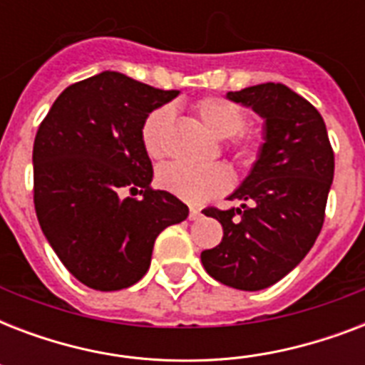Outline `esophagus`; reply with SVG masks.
<instances>
[{
  "label": "esophagus",
  "mask_w": 365,
  "mask_h": 365,
  "mask_svg": "<svg viewBox=\"0 0 365 365\" xmlns=\"http://www.w3.org/2000/svg\"><path fill=\"white\" fill-rule=\"evenodd\" d=\"M202 216V214H200V210L199 208H195V206H191V210H189V220H199V217Z\"/></svg>",
  "instance_id": "obj_1"
}]
</instances>
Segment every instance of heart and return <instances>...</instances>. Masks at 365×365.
<instances>
[{
    "mask_svg": "<svg viewBox=\"0 0 365 365\" xmlns=\"http://www.w3.org/2000/svg\"><path fill=\"white\" fill-rule=\"evenodd\" d=\"M191 110L212 136L220 140L231 138L229 149L237 163L248 166L257 159L263 145V136L261 132L244 128L248 115L242 106L223 96H205L197 100L191 106ZM170 121V106H160L145 117L140 136H142L143 149L151 159H159L165 153V138ZM157 182L168 193L176 195L191 205H200L227 191L231 185V176L223 166L191 168V166L170 163L160 166L157 172Z\"/></svg>",
    "mask_w": 365,
    "mask_h": 365,
    "instance_id": "heart-1",
    "label": "heart"
}]
</instances>
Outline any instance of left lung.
Returning a JSON list of instances; mask_svg holds the SVG:
<instances>
[{
  "mask_svg": "<svg viewBox=\"0 0 365 365\" xmlns=\"http://www.w3.org/2000/svg\"><path fill=\"white\" fill-rule=\"evenodd\" d=\"M265 119L259 159L229 199L240 208H205L223 227L200 261L217 282L246 292L269 288L299 263L320 235L334 182V149L322 115L280 83L227 93Z\"/></svg>",
  "mask_w": 365,
  "mask_h": 365,
  "instance_id": "1",
  "label": "left lung"
}]
</instances>
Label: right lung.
<instances>
[{"label":"right lung","mask_w":365,"mask_h":365,"mask_svg":"<svg viewBox=\"0 0 365 365\" xmlns=\"http://www.w3.org/2000/svg\"><path fill=\"white\" fill-rule=\"evenodd\" d=\"M178 94L102 71L66 88L37 128V220L58 259L88 288L136 284L160 231L187 217L178 197L151 187L140 136L145 117ZM125 188L143 199L121 200Z\"/></svg>","instance_id":"obj_1"}]
</instances>
